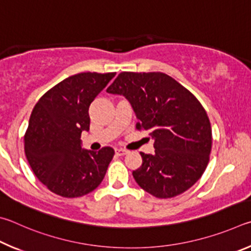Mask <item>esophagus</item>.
Listing matches in <instances>:
<instances>
[{"mask_svg":"<svg viewBox=\"0 0 251 251\" xmlns=\"http://www.w3.org/2000/svg\"><path fill=\"white\" fill-rule=\"evenodd\" d=\"M116 154L118 155V156H122V155H126V153H128V151L126 150H125V149H116Z\"/></svg>","mask_w":251,"mask_h":251,"instance_id":"obj_1","label":"esophagus"}]
</instances>
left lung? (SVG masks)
Here are the masks:
<instances>
[{
  "label": "left lung",
  "instance_id": "left-lung-1",
  "mask_svg": "<svg viewBox=\"0 0 251 251\" xmlns=\"http://www.w3.org/2000/svg\"><path fill=\"white\" fill-rule=\"evenodd\" d=\"M107 92L125 96L138 130L150 131L154 154L141 152L135 182L157 199L182 194L199 181L209 162L212 126L196 97L163 73L122 72Z\"/></svg>",
  "mask_w": 251,
  "mask_h": 251
}]
</instances>
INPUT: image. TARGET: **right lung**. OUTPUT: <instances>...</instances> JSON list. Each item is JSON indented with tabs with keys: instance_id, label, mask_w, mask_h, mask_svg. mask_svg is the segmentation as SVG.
I'll list each match as a JSON object with an SVG mask.
<instances>
[{
	"instance_id": "obj_1",
	"label": "right lung",
	"mask_w": 251,
	"mask_h": 251,
	"mask_svg": "<svg viewBox=\"0 0 251 251\" xmlns=\"http://www.w3.org/2000/svg\"><path fill=\"white\" fill-rule=\"evenodd\" d=\"M116 73H80L45 92L30 114L24 135L25 155L36 177L50 192L74 199L100 185L114 150L81 149L89 130V105Z\"/></svg>"
}]
</instances>
